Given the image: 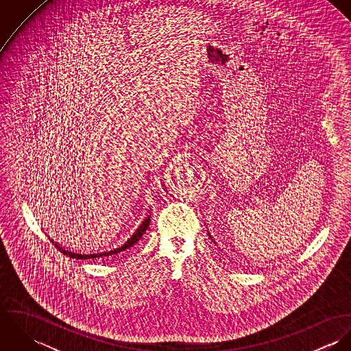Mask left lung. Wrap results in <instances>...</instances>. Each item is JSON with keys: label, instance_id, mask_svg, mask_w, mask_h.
I'll use <instances>...</instances> for the list:
<instances>
[{"label": "left lung", "instance_id": "1", "mask_svg": "<svg viewBox=\"0 0 351 351\" xmlns=\"http://www.w3.org/2000/svg\"><path fill=\"white\" fill-rule=\"evenodd\" d=\"M209 237H210V235H209Z\"/></svg>", "mask_w": 351, "mask_h": 351}]
</instances>
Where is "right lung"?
I'll return each mask as SVG.
<instances>
[{
  "mask_svg": "<svg viewBox=\"0 0 351 351\" xmlns=\"http://www.w3.org/2000/svg\"><path fill=\"white\" fill-rule=\"evenodd\" d=\"M150 224V215H145L136 224H134L127 232H124L123 235L114 238V239H109L105 243H100L97 246H92L88 249H81V250H70V249H64L56 243L52 242V245L63 252L64 255L70 256V258H75V259H104L112 255H117L120 251L127 250L131 246H134L146 232V230L149 228Z\"/></svg>",
  "mask_w": 351,
  "mask_h": 351,
  "instance_id": "1",
  "label": "right lung"
}]
</instances>
